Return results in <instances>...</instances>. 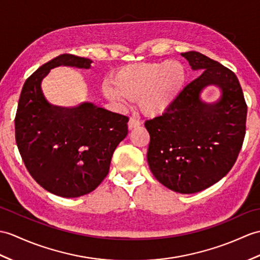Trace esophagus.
Wrapping results in <instances>:
<instances>
[{"instance_id":"1","label":"esophagus","mask_w":260,"mask_h":260,"mask_svg":"<svg viewBox=\"0 0 260 260\" xmlns=\"http://www.w3.org/2000/svg\"><path fill=\"white\" fill-rule=\"evenodd\" d=\"M140 125H141V122L138 119H136L134 117H131L129 118V120H128V128L129 129L138 127V126H140Z\"/></svg>"}]
</instances>
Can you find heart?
<instances>
[{"label": "heart", "instance_id": "heart-1", "mask_svg": "<svg viewBox=\"0 0 260 260\" xmlns=\"http://www.w3.org/2000/svg\"><path fill=\"white\" fill-rule=\"evenodd\" d=\"M188 72L180 61L131 64L114 76V85L103 86L106 98L118 105L138 99L141 110L148 116L168 112L184 92Z\"/></svg>", "mask_w": 260, "mask_h": 260}]
</instances>
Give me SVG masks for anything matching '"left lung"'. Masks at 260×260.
Returning a JSON list of instances; mask_svg holds the SVG:
<instances>
[{
  "label": "left lung",
  "mask_w": 260,
  "mask_h": 260,
  "mask_svg": "<svg viewBox=\"0 0 260 260\" xmlns=\"http://www.w3.org/2000/svg\"><path fill=\"white\" fill-rule=\"evenodd\" d=\"M182 55L192 70L203 72L170 111L145 122L150 136L147 161L160 184L192 194L232 170L246 134L247 104L233 71L199 52ZM208 85L222 90L220 100L212 105L200 101L201 90Z\"/></svg>",
  "instance_id": "1"
}]
</instances>
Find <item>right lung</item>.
I'll list each match as a JSON object with an SVG mask.
<instances>
[{"label":"right lung","instance_id":"obj_1","mask_svg":"<svg viewBox=\"0 0 260 260\" xmlns=\"http://www.w3.org/2000/svg\"><path fill=\"white\" fill-rule=\"evenodd\" d=\"M92 61L62 54L42 65L24 84L15 115V140L35 182L66 198L88 194L110 171L114 150L128 133V117L83 103L48 104L42 80L56 66L89 69Z\"/></svg>","mask_w":260,"mask_h":260}]
</instances>
